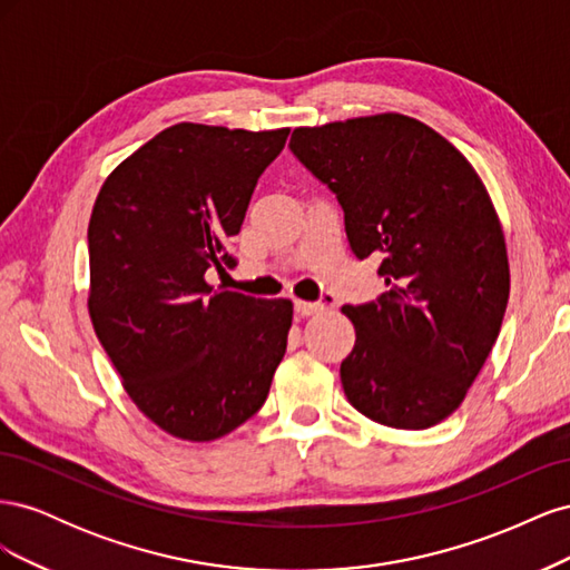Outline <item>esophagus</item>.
Returning a JSON list of instances; mask_svg holds the SVG:
<instances>
[{"label": "esophagus", "instance_id": "esophagus-1", "mask_svg": "<svg viewBox=\"0 0 570 570\" xmlns=\"http://www.w3.org/2000/svg\"><path fill=\"white\" fill-rule=\"evenodd\" d=\"M335 304V299L333 297H323V302H302V299H297L295 302V312L299 314V316H314V314H318V312H323L325 306H333Z\"/></svg>", "mask_w": 570, "mask_h": 570}]
</instances>
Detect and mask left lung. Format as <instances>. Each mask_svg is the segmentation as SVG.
I'll use <instances>...</instances> for the list:
<instances>
[{
  "label": "left lung",
  "instance_id": "left-lung-1",
  "mask_svg": "<svg viewBox=\"0 0 570 570\" xmlns=\"http://www.w3.org/2000/svg\"><path fill=\"white\" fill-rule=\"evenodd\" d=\"M295 157L331 187L356 258L375 254L387 292L342 306L356 342L340 377L366 419L423 430L459 409L502 327V223L469 159L402 114L295 128Z\"/></svg>",
  "mask_w": 570,
  "mask_h": 570
}]
</instances>
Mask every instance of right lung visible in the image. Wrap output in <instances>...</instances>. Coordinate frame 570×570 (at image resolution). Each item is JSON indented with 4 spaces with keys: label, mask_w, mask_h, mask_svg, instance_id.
I'll return each mask as SVG.
<instances>
[{
    "label": "right lung",
    "mask_w": 570,
    "mask_h": 570,
    "mask_svg": "<svg viewBox=\"0 0 570 570\" xmlns=\"http://www.w3.org/2000/svg\"><path fill=\"white\" fill-rule=\"evenodd\" d=\"M287 135L170 126L97 195L88 226L95 333L137 409L174 438L209 442L243 425L285 356L292 302L216 289L206 271L237 264L233 237Z\"/></svg>",
    "instance_id": "add662e5"
}]
</instances>
